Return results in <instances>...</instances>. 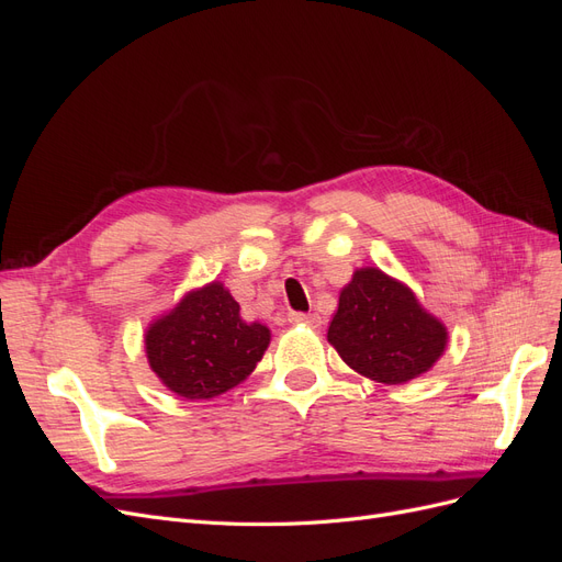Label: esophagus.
<instances>
[{"mask_svg": "<svg viewBox=\"0 0 562 562\" xmlns=\"http://www.w3.org/2000/svg\"><path fill=\"white\" fill-rule=\"evenodd\" d=\"M288 321H291V323H302V326H310V328H318L321 326V316L318 314L293 312V314H288Z\"/></svg>", "mask_w": 562, "mask_h": 562, "instance_id": "1", "label": "esophagus"}]
</instances>
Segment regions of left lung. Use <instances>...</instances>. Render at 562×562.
<instances>
[{
    "label": "left lung",
    "mask_w": 562,
    "mask_h": 562,
    "mask_svg": "<svg viewBox=\"0 0 562 562\" xmlns=\"http://www.w3.org/2000/svg\"><path fill=\"white\" fill-rule=\"evenodd\" d=\"M328 342L359 375L405 384L434 368L446 351L448 330L422 310L405 283L366 267L356 269L339 293Z\"/></svg>",
    "instance_id": "obj_1"
}]
</instances>
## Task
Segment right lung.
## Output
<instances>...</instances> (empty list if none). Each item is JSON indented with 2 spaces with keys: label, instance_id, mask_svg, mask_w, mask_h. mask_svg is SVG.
I'll use <instances>...</instances> for the list:
<instances>
[{
  "label": "right lung",
  "instance_id": "add662e5",
  "mask_svg": "<svg viewBox=\"0 0 562 562\" xmlns=\"http://www.w3.org/2000/svg\"><path fill=\"white\" fill-rule=\"evenodd\" d=\"M223 283L187 293L176 307L149 323V368L173 394L206 401L241 384L269 347V328L248 323Z\"/></svg>",
  "mask_w": 562,
  "mask_h": 562
}]
</instances>
